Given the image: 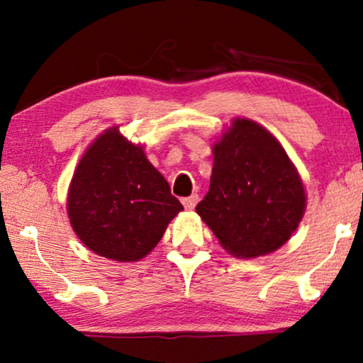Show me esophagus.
<instances>
[{
    "label": "esophagus",
    "mask_w": 363,
    "mask_h": 363,
    "mask_svg": "<svg viewBox=\"0 0 363 363\" xmlns=\"http://www.w3.org/2000/svg\"><path fill=\"white\" fill-rule=\"evenodd\" d=\"M196 202H199V195L196 194H191L190 196H186V199H182L183 207H185L186 210H194Z\"/></svg>",
    "instance_id": "1"
}]
</instances>
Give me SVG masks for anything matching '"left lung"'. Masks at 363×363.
<instances>
[{"label": "left lung", "instance_id": "obj_1", "mask_svg": "<svg viewBox=\"0 0 363 363\" xmlns=\"http://www.w3.org/2000/svg\"><path fill=\"white\" fill-rule=\"evenodd\" d=\"M305 207V186L279 141L254 121H232L213 145L210 189L195 208L222 247L266 256L288 242Z\"/></svg>", "mask_w": 363, "mask_h": 363}]
</instances>
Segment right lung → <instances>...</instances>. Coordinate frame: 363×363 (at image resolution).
Masks as SVG:
<instances>
[{"label": "right lung", "instance_id": "right-lung-1", "mask_svg": "<svg viewBox=\"0 0 363 363\" xmlns=\"http://www.w3.org/2000/svg\"><path fill=\"white\" fill-rule=\"evenodd\" d=\"M182 210L143 146L128 141L116 126L87 147L67 199L70 223L82 244L119 262L150 254Z\"/></svg>", "mask_w": 363, "mask_h": 363}]
</instances>
